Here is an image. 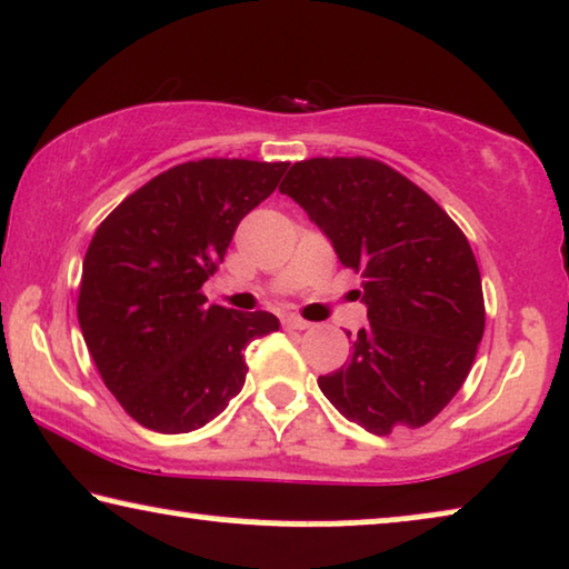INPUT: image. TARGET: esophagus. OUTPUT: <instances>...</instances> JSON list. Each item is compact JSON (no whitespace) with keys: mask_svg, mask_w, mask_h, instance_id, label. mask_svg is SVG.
<instances>
[{"mask_svg":"<svg viewBox=\"0 0 569 569\" xmlns=\"http://www.w3.org/2000/svg\"><path fill=\"white\" fill-rule=\"evenodd\" d=\"M284 326L287 329H295V331H306V329H310V321H302V318H298V316H287L284 318Z\"/></svg>","mask_w":569,"mask_h":569,"instance_id":"obj_1","label":"esophagus"}]
</instances>
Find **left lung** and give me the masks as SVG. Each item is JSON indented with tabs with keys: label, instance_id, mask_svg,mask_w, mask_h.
I'll list each match as a JSON object with an SVG mask.
<instances>
[{
	"label": "left lung",
	"instance_id": "1",
	"mask_svg": "<svg viewBox=\"0 0 569 569\" xmlns=\"http://www.w3.org/2000/svg\"><path fill=\"white\" fill-rule=\"evenodd\" d=\"M362 271L368 326L339 370L318 378L326 399L372 435L417 430L469 376L485 333V295L469 240L435 199L370 158L295 162L279 186Z\"/></svg>",
	"mask_w": 569,
	"mask_h": 569
}]
</instances>
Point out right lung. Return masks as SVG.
I'll use <instances>...</instances> for the list:
<instances>
[{"mask_svg":"<svg viewBox=\"0 0 569 569\" xmlns=\"http://www.w3.org/2000/svg\"><path fill=\"white\" fill-rule=\"evenodd\" d=\"M287 166L183 162L123 199L92 236L77 318L108 391L147 430L212 422L246 383L248 341L279 329L267 310L207 306L201 284Z\"/></svg>","mask_w":569,"mask_h":569,"instance_id":"add662e5","label":"right lung"}]
</instances>
